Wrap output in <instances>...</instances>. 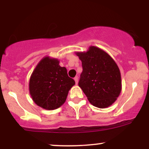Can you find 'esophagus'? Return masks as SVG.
<instances>
[{
	"instance_id": "34e87169",
	"label": "esophagus",
	"mask_w": 149,
	"mask_h": 149,
	"mask_svg": "<svg viewBox=\"0 0 149 149\" xmlns=\"http://www.w3.org/2000/svg\"><path fill=\"white\" fill-rule=\"evenodd\" d=\"M74 80H75V82H76V84H78V76L75 77Z\"/></svg>"
}]
</instances>
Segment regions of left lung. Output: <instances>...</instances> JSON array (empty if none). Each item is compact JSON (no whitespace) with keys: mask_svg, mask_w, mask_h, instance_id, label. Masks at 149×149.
I'll return each instance as SVG.
<instances>
[{"mask_svg":"<svg viewBox=\"0 0 149 149\" xmlns=\"http://www.w3.org/2000/svg\"><path fill=\"white\" fill-rule=\"evenodd\" d=\"M76 54L83 66L78 85L89 102L100 109L110 107L122 89L120 72L115 61L95 46H90L87 52Z\"/></svg>","mask_w":149,"mask_h":149,"instance_id":"left-lung-1","label":"left lung"}]
</instances>
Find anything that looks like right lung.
Here are the masks:
<instances>
[{"label":"right lung","mask_w":149,"mask_h":149,"mask_svg":"<svg viewBox=\"0 0 149 149\" xmlns=\"http://www.w3.org/2000/svg\"><path fill=\"white\" fill-rule=\"evenodd\" d=\"M59 64L58 59L45 57L39 61L30 78L29 92L32 100L46 110L60 107L70 89L75 85L66 68Z\"/></svg>","instance_id":"1"}]
</instances>
